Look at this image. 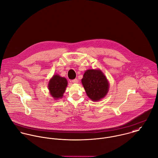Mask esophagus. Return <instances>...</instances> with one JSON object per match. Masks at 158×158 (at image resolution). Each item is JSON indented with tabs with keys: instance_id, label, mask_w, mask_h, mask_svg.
Instances as JSON below:
<instances>
[{
	"instance_id": "34e87169",
	"label": "esophagus",
	"mask_w": 158,
	"mask_h": 158,
	"mask_svg": "<svg viewBox=\"0 0 158 158\" xmlns=\"http://www.w3.org/2000/svg\"><path fill=\"white\" fill-rule=\"evenodd\" d=\"M72 83H78V80L77 79V78H75V79H74V80H72Z\"/></svg>"
}]
</instances>
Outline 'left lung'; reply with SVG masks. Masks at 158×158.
I'll use <instances>...</instances> for the list:
<instances>
[{
    "label": "left lung",
    "instance_id": "1",
    "mask_svg": "<svg viewBox=\"0 0 158 158\" xmlns=\"http://www.w3.org/2000/svg\"><path fill=\"white\" fill-rule=\"evenodd\" d=\"M87 96L93 101H99L106 95L109 83L103 72L99 69L87 70L81 79Z\"/></svg>",
    "mask_w": 158,
    "mask_h": 158
}]
</instances>
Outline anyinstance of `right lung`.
I'll use <instances>...</instances> for the list:
<instances>
[{"instance_id": "obj_1", "label": "right lung", "mask_w": 158, "mask_h": 158, "mask_svg": "<svg viewBox=\"0 0 158 158\" xmlns=\"http://www.w3.org/2000/svg\"><path fill=\"white\" fill-rule=\"evenodd\" d=\"M67 86V81L65 78L54 75L49 81L48 86L51 96L54 99H58L62 98Z\"/></svg>"}]
</instances>
